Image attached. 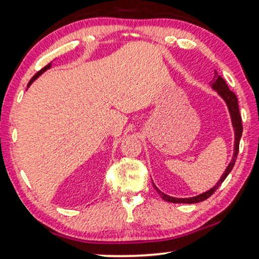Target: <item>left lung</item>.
Instances as JSON below:
<instances>
[{
  "label": "left lung",
  "mask_w": 259,
  "mask_h": 259,
  "mask_svg": "<svg viewBox=\"0 0 259 259\" xmlns=\"http://www.w3.org/2000/svg\"><path fill=\"white\" fill-rule=\"evenodd\" d=\"M210 84H211V88L214 90L217 91V94L221 96V97L224 99V102L227 105V108H229V112H230V115H231V121H232V125H233V129H234V152H233V156H232V160L227 165V168L225 169L224 174L222 175V177L219 181L217 182L216 185L213 187L210 188L209 191L202 193V194H199L196 196H192V198H174V196H170L168 194H165V193L161 192L159 188H157L154 184V188L156 190V192L159 193L160 196L164 201H168V202H172V203H188V204H192V203H199V202H202V201L207 200L208 198L211 196L214 191L217 190V188L221 186V184L225 181V178L229 176V174L232 171V169H233V166L235 164V161H236V157H238V153H239V145H240V139H241V136H242V120H241V115H240V111H239V103H238V98H236V96L234 93H232V91L229 89V87H227L226 82L224 81V78H223L221 75H218V73L214 71V76L212 78V81L210 82Z\"/></svg>",
  "instance_id": "8db88e82"
}]
</instances>
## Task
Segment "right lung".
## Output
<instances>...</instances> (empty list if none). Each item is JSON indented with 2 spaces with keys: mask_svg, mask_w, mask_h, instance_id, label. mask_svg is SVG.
<instances>
[{
  "mask_svg": "<svg viewBox=\"0 0 259 259\" xmlns=\"http://www.w3.org/2000/svg\"><path fill=\"white\" fill-rule=\"evenodd\" d=\"M50 67H51V63H50V64H48V65H47V66H45V67H43V68L41 69V71H38V72H37L36 74H35V75H34V76L32 77V80H30V81L28 82V84H27V88H28V87H29L30 84H32V83H33V82H34L35 80H36V78H37L38 76H40V75H42V74H43V73H45V72L47 71V69H49Z\"/></svg>",
  "mask_w": 259,
  "mask_h": 259,
  "instance_id": "right-lung-1",
  "label": "right lung"
}]
</instances>
